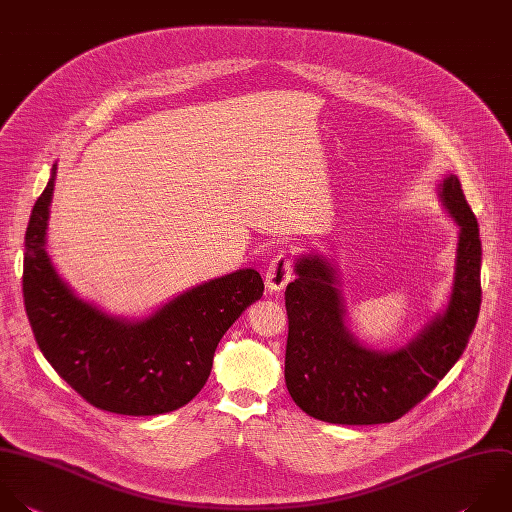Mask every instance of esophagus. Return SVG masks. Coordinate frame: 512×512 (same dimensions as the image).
Listing matches in <instances>:
<instances>
[{
  "label": "esophagus",
  "mask_w": 512,
  "mask_h": 512,
  "mask_svg": "<svg viewBox=\"0 0 512 512\" xmlns=\"http://www.w3.org/2000/svg\"><path fill=\"white\" fill-rule=\"evenodd\" d=\"M290 278H292V264H290V260L286 256H282V254L272 258L268 268H266V274H264L266 288L270 292H280L290 282Z\"/></svg>",
  "instance_id": "1"
}]
</instances>
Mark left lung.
<instances>
[{
	"label": "left lung",
	"mask_w": 512,
	"mask_h": 512,
	"mask_svg": "<svg viewBox=\"0 0 512 512\" xmlns=\"http://www.w3.org/2000/svg\"><path fill=\"white\" fill-rule=\"evenodd\" d=\"M436 196L458 228L446 304L406 344L378 350L360 340L346 314L332 256L304 252L286 288V388L308 416L332 424L392 422L418 404L466 348L480 308V238L460 182L446 174Z\"/></svg>",
	"instance_id": "1"
}]
</instances>
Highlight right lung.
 <instances>
[{
  "mask_svg": "<svg viewBox=\"0 0 512 512\" xmlns=\"http://www.w3.org/2000/svg\"><path fill=\"white\" fill-rule=\"evenodd\" d=\"M56 170L58 164L26 230L24 302L40 350L96 408L154 416L188 404L206 384L226 330L260 300V274L240 268L196 284L144 318L118 316L84 300L46 250Z\"/></svg>",
  "mask_w": 512,
  "mask_h": 512,
  "instance_id": "right-lung-1",
  "label": "right lung"
}]
</instances>
